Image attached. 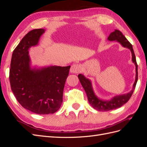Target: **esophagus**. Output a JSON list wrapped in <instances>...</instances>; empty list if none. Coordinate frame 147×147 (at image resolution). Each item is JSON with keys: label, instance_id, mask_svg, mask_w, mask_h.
Returning <instances> with one entry per match:
<instances>
[{"label": "esophagus", "instance_id": "esophagus-1", "mask_svg": "<svg viewBox=\"0 0 147 147\" xmlns=\"http://www.w3.org/2000/svg\"><path fill=\"white\" fill-rule=\"evenodd\" d=\"M81 69V66L80 65H79L78 64H74L73 65H71L70 67V72L72 73H78L80 71Z\"/></svg>", "mask_w": 147, "mask_h": 147}]
</instances>
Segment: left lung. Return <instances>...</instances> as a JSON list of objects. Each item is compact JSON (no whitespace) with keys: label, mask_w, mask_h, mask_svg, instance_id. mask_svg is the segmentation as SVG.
Returning a JSON list of instances; mask_svg holds the SVG:
<instances>
[{"label":"left lung","mask_w":147,"mask_h":147,"mask_svg":"<svg viewBox=\"0 0 147 147\" xmlns=\"http://www.w3.org/2000/svg\"><path fill=\"white\" fill-rule=\"evenodd\" d=\"M108 40L110 41L116 40L121 43L123 47L127 48L131 50L132 53V61L136 65V80L134 83V85H133L132 90H131V91L128 92L126 94L115 96L113 97L110 100L105 101L97 98V97L95 95L92 87L91 82L90 80L86 78L83 75L79 74L78 76V78L83 89L86 93L89 102H90V104L93 108L98 111H100V112H104V111H109L113 109H116L120 107H121L124 104H126L129 100L131 96L132 95L138 80L137 64L136 62L134 52V50H133L132 46L131 43L124 36L121 32H120L118 30H115L114 32L111 33L108 37Z\"/></svg>","instance_id":"8db88e82"}]
</instances>
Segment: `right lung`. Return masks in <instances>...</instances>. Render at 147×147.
<instances>
[{
  "label": "right lung",
  "mask_w": 147,
  "mask_h": 147,
  "mask_svg": "<svg viewBox=\"0 0 147 147\" xmlns=\"http://www.w3.org/2000/svg\"><path fill=\"white\" fill-rule=\"evenodd\" d=\"M43 29L30 30L22 38L12 54L11 89L21 106L33 113H54L63 103V91L70 66H50L31 69L29 49L37 45Z\"/></svg>",
  "instance_id": "add662e5"
}]
</instances>
